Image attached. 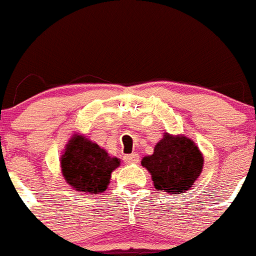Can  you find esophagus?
I'll list each match as a JSON object with an SVG mask.
<instances>
[{
  "label": "esophagus",
  "instance_id": "obj_1",
  "mask_svg": "<svg viewBox=\"0 0 256 256\" xmlns=\"http://www.w3.org/2000/svg\"><path fill=\"white\" fill-rule=\"evenodd\" d=\"M123 159L126 164H136V162H140V155L137 152H133L130 154V155H126Z\"/></svg>",
  "mask_w": 256,
  "mask_h": 256
}]
</instances>
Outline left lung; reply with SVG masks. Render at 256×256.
I'll list each match as a JSON object with an SVG mask.
<instances>
[{"mask_svg": "<svg viewBox=\"0 0 256 256\" xmlns=\"http://www.w3.org/2000/svg\"><path fill=\"white\" fill-rule=\"evenodd\" d=\"M141 164L158 191L178 195L194 186L204 168V156L191 138L165 132L152 155L144 156Z\"/></svg>", "mask_w": 256, "mask_h": 256, "instance_id": "obj_1", "label": "left lung"}]
</instances>
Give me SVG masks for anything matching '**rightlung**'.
<instances>
[{
	"label": "right lung",
	"instance_id": "right-lung-1",
	"mask_svg": "<svg viewBox=\"0 0 256 256\" xmlns=\"http://www.w3.org/2000/svg\"><path fill=\"white\" fill-rule=\"evenodd\" d=\"M61 173L76 192L96 195L106 191L112 173L120 165V159L83 134L74 133L60 158Z\"/></svg>",
	"mask_w": 256,
	"mask_h": 256
}]
</instances>
